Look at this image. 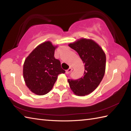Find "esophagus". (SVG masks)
I'll return each mask as SVG.
<instances>
[{"label": "esophagus", "instance_id": "34e87169", "mask_svg": "<svg viewBox=\"0 0 131 131\" xmlns=\"http://www.w3.org/2000/svg\"><path fill=\"white\" fill-rule=\"evenodd\" d=\"M72 70H73V68H69V69H68V70L66 71V74H69V73H71Z\"/></svg>", "mask_w": 131, "mask_h": 131}]
</instances>
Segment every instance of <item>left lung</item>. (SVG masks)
Returning <instances> with one entry per match:
<instances>
[{
    "label": "left lung",
    "instance_id": "obj_1",
    "mask_svg": "<svg viewBox=\"0 0 131 131\" xmlns=\"http://www.w3.org/2000/svg\"><path fill=\"white\" fill-rule=\"evenodd\" d=\"M76 51L84 63V75L77 80L68 79L71 91L77 96H84L92 92L104 78L106 55L98 44L89 39L81 38L69 44Z\"/></svg>",
    "mask_w": 131,
    "mask_h": 131
}]
</instances>
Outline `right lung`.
<instances>
[{
    "instance_id": "obj_1",
    "label": "right lung",
    "mask_w": 131,
    "mask_h": 131,
    "mask_svg": "<svg viewBox=\"0 0 131 131\" xmlns=\"http://www.w3.org/2000/svg\"><path fill=\"white\" fill-rule=\"evenodd\" d=\"M57 47L50 41L38 46L25 60L23 75L29 90L37 95H44L51 91L60 74L65 71L60 61L54 57Z\"/></svg>"
}]
</instances>
